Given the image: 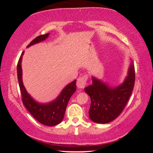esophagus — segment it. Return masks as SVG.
<instances>
[{
  "label": "esophagus",
  "instance_id": "1",
  "mask_svg": "<svg viewBox=\"0 0 153 153\" xmlns=\"http://www.w3.org/2000/svg\"><path fill=\"white\" fill-rule=\"evenodd\" d=\"M87 80H88V76L85 75L79 77V78L77 79V82H76L77 87H78V88H84L85 86V85H86Z\"/></svg>",
  "mask_w": 153,
  "mask_h": 153
}]
</instances>
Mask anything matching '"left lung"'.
I'll return each instance as SVG.
<instances>
[{
	"label": "left lung",
	"mask_w": 153,
	"mask_h": 153,
	"mask_svg": "<svg viewBox=\"0 0 153 153\" xmlns=\"http://www.w3.org/2000/svg\"><path fill=\"white\" fill-rule=\"evenodd\" d=\"M134 81L135 71L132 62L127 78L117 87H110L92 77V84L84 89L91 98L89 118L99 124H106L117 118L127 105L134 88Z\"/></svg>",
	"instance_id": "1"
}]
</instances>
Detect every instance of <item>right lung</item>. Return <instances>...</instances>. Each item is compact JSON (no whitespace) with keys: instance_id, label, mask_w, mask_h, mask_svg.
<instances>
[{"instance_id":"add662e5","label":"right lung","mask_w":153,"mask_h":153,"mask_svg":"<svg viewBox=\"0 0 153 153\" xmlns=\"http://www.w3.org/2000/svg\"><path fill=\"white\" fill-rule=\"evenodd\" d=\"M49 33L40 35L29 43L27 47L42 42L48 37ZM24 52H22L17 65V75L22 94V102L26 109L39 122L46 126H55L62 121L65 113L66 107L72 95L76 91V80L67 85L55 100L48 103H39L35 101L27 93L22 81V60Z\"/></svg>"}]
</instances>
